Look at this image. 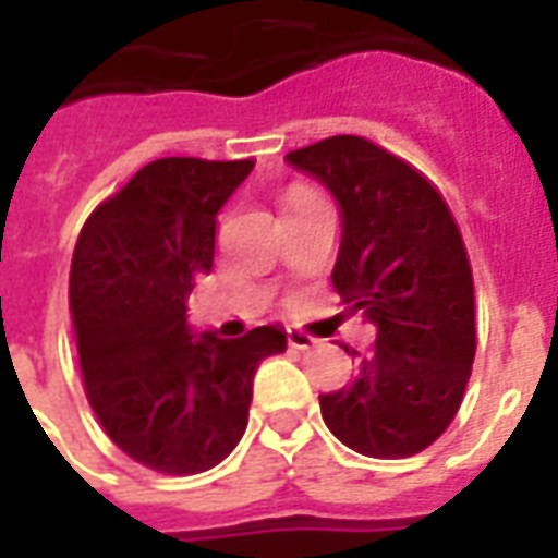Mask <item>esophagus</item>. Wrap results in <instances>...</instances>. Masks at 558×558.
Returning <instances> with one entry per match:
<instances>
[{
  "label": "esophagus",
  "mask_w": 558,
  "mask_h": 558,
  "mask_svg": "<svg viewBox=\"0 0 558 558\" xmlns=\"http://www.w3.org/2000/svg\"><path fill=\"white\" fill-rule=\"evenodd\" d=\"M287 343H290L292 350H311L316 343V338H311L302 328H287Z\"/></svg>",
  "instance_id": "obj_1"
}]
</instances>
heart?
I'll list each match as a JSON object with an SVG mask.
<instances>
[{
    "label": "heart",
    "mask_w": 558,
    "mask_h": 558,
    "mask_svg": "<svg viewBox=\"0 0 558 558\" xmlns=\"http://www.w3.org/2000/svg\"><path fill=\"white\" fill-rule=\"evenodd\" d=\"M299 199H307V196H299ZM299 199H295V203H299Z\"/></svg>",
    "instance_id": "b5f03b06"
}]
</instances>
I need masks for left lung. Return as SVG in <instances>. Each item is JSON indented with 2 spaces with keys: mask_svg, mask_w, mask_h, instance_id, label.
<instances>
[{
  "mask_svg": "<svg viewBox=\"0 0 558 558\" xmlns=\"http://www.w3.org/2000/svg\"><path fill=\"white\" fill-rule=\"evenodd\" d=\"M287 160L338 196L343 242L331 280L347 311L376 326L355 379L319 395L323 421L364 457L418 454L454 421L475 362V290L460 230L439 191L371 140L338 134Z\"/></svg>",
  "mask_w": 558,
  "mask_h": 558,
  "instance_id": "1",
  "label": "left lung"
}]
</instances>
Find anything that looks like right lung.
<instances>
[{
  "label": "right lung",
  "mask_w": 558,
  "mask_h": 558,
  "mask_svg": "<svg viewBox=\"0 0 558 558\" xmlns=\"http://www.w3.org/2000/svg\"><path fill=\"white\" fill-rule=\"evenodd\" d=\"M254 160L160 158L104 199L71 263L80 374L104 433L140 466L196 475L242 439L275 326L220 340L187 328L196 280L215 263L220 206Z\"/></svg>",
  "instance_id": "add662e5"
}]
</instances>
